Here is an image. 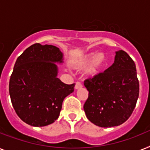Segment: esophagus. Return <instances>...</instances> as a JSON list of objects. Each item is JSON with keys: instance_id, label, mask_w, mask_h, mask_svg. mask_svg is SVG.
I'll return each instance as SVG.
<instances>
[{"instance_id": "1", "label": "esophagus", "mask_w": 150, "mask_h": 150, "mask_svg": "<svg viewBox=\"0 0 150 150\" xmlns=\"http://www.w3.org/2000/svg\"><path fill=\"white\" fill-rule=\"evenodd\" d=\"M82 87V85H81V82H79V81H77L76 83H75V89H79V88H81Z\"/></svg>"}]
</instances>
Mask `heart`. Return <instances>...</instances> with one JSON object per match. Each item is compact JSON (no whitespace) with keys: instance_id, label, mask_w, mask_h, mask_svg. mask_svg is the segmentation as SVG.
I'll use <instances>...</instances> for the list:
<instances>
[{"instance_id":"obj_1","label":"heart","mask_w":150,"mask_h":150,"mask_svg":"<svg viewBox=\"0 0 150 150\" xmlns=\"http://www.w3.org/2000/svg\"><path fill=\"white\" fill-rule=\"evenodd\" d=\"M106 62V56L101 52L96 54L94 52L84 54L75 61V68L77 69H83L88 65L86 74L89 77H94L98 75L103 66Z\"/></svg>"}]
</instances>
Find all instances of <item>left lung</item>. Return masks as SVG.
Returning <instances> with one entry per match:
<instances>
[{"label":"left lung","mask_w":150,"mask_h":150,"mask_svg":"<svg viewBox=\"0 0 150 150\" xmlns=\"http://www.w3.org/2000/svg\"><path fill=\"white\" fill-rule=\"evenodd\" d=\"M88 97L84 111L90 122L100 127L121 125L132 115L139 92L134 61L120 50L115 62L103 72L84 81Z\"/></svg>","instance_id":"left-lung-1"}]
</instances>
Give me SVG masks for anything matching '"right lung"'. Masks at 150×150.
Wrapping results in <instances>:
<instances>
[{"label":"right lung","mask_w":150,"mask_h":150,"mask_svg":"<svg viewBox=\"0 0 150 150\" xmlns=\"http://www.w3.org/2000/svg\"><path fill=\"white\" fill-rule=\"evenodd\" d=\"M62 62L58 47L38 43L18 58L10 78L9 93L15 112L25 123L41 127L58 118L64 98L74 92L75 85L57 78L55 63Z\"/></svg>","instance_id":"add662e5"}]
</instances>
